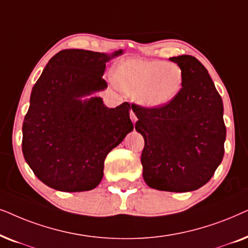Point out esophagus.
Wrapping results in <instances>:
<instances>
[{"mask_svg":"<svg viewBox=\"0 0 248 248\" xmlns=\"http://www.w3.org/2000/svg\"><path fill=\"white\" fill-rule=\"evenodd\" d=\"M130 119H131V121L134 122V124L137 121V117H136V114L134 113V111H130Z\"/></svg>","mask_w":248,"mask_h":248,"instance_id":"esophagus-1","label":"esophagus"}]
</instances>
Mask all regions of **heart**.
Instances as JSON below:
<instances>
[{"label":"heart","instance_id":"obj_1","mask_svg":"<svg viewBox=\"0 0 248 248\" xmlns=\"http://www.w3.org/2000/svg\"><path fill=\"white\" fill-rule=\"evenodd\" d=\"M114 85L141 107L160 108L179 95L184 72L176 62L127 59L112 70Z\"/></svg>","mask_w":248,"mask_h":248}]
</instances>
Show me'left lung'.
I'll return each instance as SVG.
<instances>
[{
  "instance_id": "1",
  "label": "left lung",
  "mask_w": 248,
  "mask_h": 248,
  "mask_svg": "<svg viewBox=\"0 0 248 248\" xmlns=\"http://www.w3.org/2000/svg\"><path fill=\"white\" fill-rule=\"evenodd\" d=\"M180 65L184 84L160 108L133 105L135 129L144 137L143 178L157 190L185 193L204 186L224 154L222 98L205 67L191 55L169 59Z\"/></svg>"
}]
</instances>
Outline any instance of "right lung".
Wrapping results in <instances>:
<instances>
[{"mask_svg": "<svg viewBox=\"0 0 248 248\" xmlns=\"http://www.w3.org/2000/svg\"><path fill=\"white\" fill-rule=\"evenodd\" d=\"M124 49H63L47 62L31 94L22 124V153L35 176L60 191H86L103 178L104 160L134 129L130 105L108 108L107 62Z\"/></svg>", "mask_w": 248, "mask_h": 248, "instance_id": "obj_1", "label": "right lung"}]
</instances>
